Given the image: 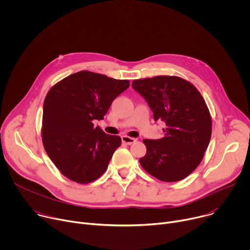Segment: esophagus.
I'll list each match as a JSON object with an SVG mask.
<instances>
[{"label": "esophagus", "instance_id": "obj_1", "mask_svg": "<svg viewBox=\"0 0 250 250\" xmlns=\"http://www.w3.org/2000/svg\"><path fill=\"white\" fill-rule=\"evenodd\" d=\"M122 140H123L124 144H125V145H127V146H130V145H132V144H133V142H135V141H136V139H135V138H133V137H129V136H127V135H124V136H122Z\"/></svg>", "mask_w": 250, "mask_h": 250}]
</instances>
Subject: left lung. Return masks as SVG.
<instances>
[{"instance_id": "obj_1", "label": "left lung", "mask_w": 250, "mask_h": 250, "mask_svg": "<svg viewBox=\"0 0 250 250\" xmlns=\"http://www.w3.org/2000/svg\"><path fill=\"white\" fill-rule=\"evenodd\" d=\"M146 99L155 122H163L164 136L144 139V169L163 182H177L201 163L211 135V118L197 88L177 76H155L132 81Z\"/></svg>"}]
</instances>
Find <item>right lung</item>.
I'll list each match as a JSON object with an SVG mask.
<instances>
[{
  "label": "right lung",
  "instance_id": "obj_1",
  "mask_svg": "<svg viewBox=\"0 0 250 250\" xmlns=\"http://www.w3.org/2000/svg\"><path fill=\"white\" fill-rule=\"evenodd\" d=\"M128 87V80L83 70L48 91L43 103L42 144L69 180L88 184L108 168L122 139L94 127V121L103 120L113 101Z\"/></svg>",
  "mask_w": 250,
  "mask_h": 250
}]
</instances>
